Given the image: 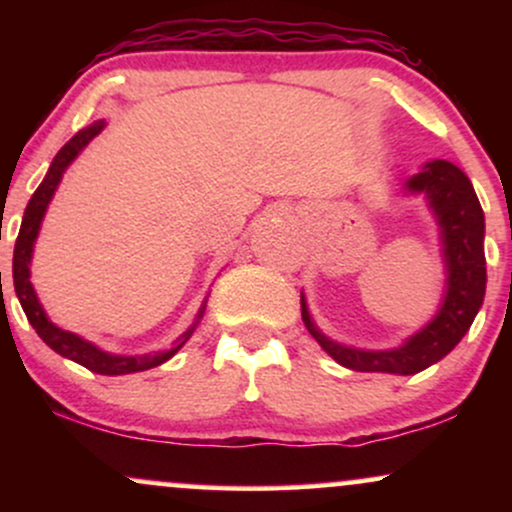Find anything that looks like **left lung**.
Listing matches in <instances>:
<instances>
[{
  "label": "left lung",
  "mask_w": 512,
  "mask_h": 512,
  "mask_svg": "<svg viewBox=\"0 0 512 512\" xmlns=\"http://www.w3.org/2000/svg\"><path fill=\"white\" fill-rule=\"evenodd\" d=\"M411 192H426L443 228L445 264H448V293L436 320L392 351H358L330 342L315 330L301 298L303 322L317 344L344 368L358 373L414 375L448 356L472 327L486 291L484 257V211L472 182L448 161L426 163L416 178L409 180Z\"/></svg>",
  "instance_id": "1"
}]
</instances>
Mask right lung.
Segmentation results:
<instances>
[{
  "instance_id": "right-lung-1",
  "label": "right lung",
  "mask_w": 512,
  "mask_h": 512,
  "mask_svg": "<svg viewBox=\"0 0 512 512\" xmlns=\"http://www.w3.org/2000/svg\"><path fill=\"white\" fill-rule=\"evenodd\" d=\"M103 127H105V122H93L91 127L76 132L74 137L69 139V142L64 144L60 151H57V156L52 158V166L48 170V175H45L43 182H40L38 190L33 192L31 202H28L26 211H23L21 231H19V238H16V245H14V289H16V296H19V301H21L23 313H26V317H28V322H31L33 330L38 332V337L43 339V342L48 344L52 351H57V354L64 358H72L74 363L93 370V373L125 375V373H139V370H149V368L161 366V363H166L168 358L173 356L175 351H178L180 346L187 342V339H190V334L195 332L199 317H202L204 308H207V301H204L202 310H199L195 325L182 334V337L175 339L173 349L163 351V354H146V356L105 354V351L98 349V346H93L91 342H86V339H81L72 332H64V330H60V327H55L48 320V315H45L43 305L38 303V296H35V291H33L31 269H28V264H31V255H33V243H35V238H38L40 221H43L45 209H48L50 199H52V195H55L57 185H60L64 168L74 161L76 154H79V151L84 149V146L91 142V139L96 137Z\"/></svg>"
}]
</instances>
